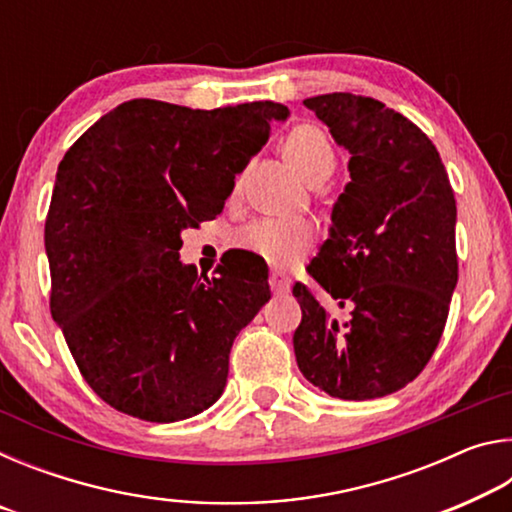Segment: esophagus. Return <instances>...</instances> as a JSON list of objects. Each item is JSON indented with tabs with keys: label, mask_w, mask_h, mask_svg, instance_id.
Wrapping results in <instances>:
<instances>
[{
	"label": "esophagus",
	"mask_w": 512,
	"mask_h": 512,
	"mask_svg": "<svg viewBox=\"0 0 512 512\" xmlns=\"http://www.w3.org/2000/svg\"><path fill=\"white\" fill-rule=\"evenodd\" d=\"M268 284H271L275 296H284V293L291 291V277L282 271H273L271 277H268Z\"/></svg>",
	"instance_id": "1"
}]
</instances>
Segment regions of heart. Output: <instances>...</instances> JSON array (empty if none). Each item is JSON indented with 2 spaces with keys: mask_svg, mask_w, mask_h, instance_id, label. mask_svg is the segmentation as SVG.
Masks as SVG:
<instances>
[{
  "mask_svg": "<svg viewBox=\"0 0 512 512\" xmlns=\"http://www.w3.org/2000/svg\"><path fill=\"white\" fill-rule=\"evenodd\" d=\"M284 153L300 176L311 183L334 171V149L323 131L296 126L284 140ZM239 246L273 266H293L314 246V225L302 219H259L239 232Z\"/></svg>",
  "mask_w": 512,
  "mask_h": 512,
  "instance_id": "b5f03b06",
  "label": "heart"
}]
</instances>
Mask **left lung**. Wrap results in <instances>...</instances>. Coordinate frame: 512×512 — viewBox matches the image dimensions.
Listing matches in <instances>:
<instances>
[{
  "label": "left lung",
  "instance_id": "obj_1",
  "mask_svg": "<svg viewBox=\"0 0 512 512\" xmlns=\"http://www.w3.org/2000/svg\"><path fill=\"white\" fill-rule=\"evenodd\" d=\"M350 153V183L305 284L293 350L302 375L339 400H375L420 375L443 336L458 282L456 201L436 146L413 121L348 92L302 101Z\"/></svg>",
  "mask_w": 512,
  "mask_h": 512
}]
</instances>
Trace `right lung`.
Segmentation results:
<instances>
[{
  "label": "right lung",
  "instance_id": "1",
  "mask_svg": "<svg viewBox=\"0 0 512 512\" xmlns=\"http://www.w3.org/2000/svg\"><path fill=\"white\" fill-rule=\"evenodd\" d=\"M289 108L216 110L133 99L90 126L58 164L45 223L51 316L83 379L146 422L219 400L230 348L268 298V268L180 262V232L210 221Z\"/></svg>",
  "mask_w": 512,
  "mask_h": 512
}]
</instances>
